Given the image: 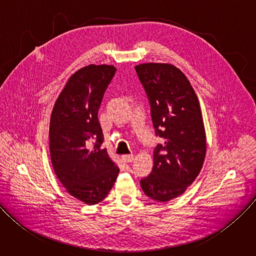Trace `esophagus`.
Instances as JSON below:
<instances>
[{
	"label": "esophagus",
	"mask_w": 256,
	"mask_h": 256,
	"mask_svg": "<svg viewBox=\"0 0 256 256\" xmlns=\"http://www.w3.org/2000/svg\"><path fill=\"white\" fill-rule=\"evenodd\" d=\"M122 161H124V162H126V163H130V162H132V161H134V156L132 154H130V155H124V156H122Z\"/></svg>",
	"instance_id": "1"
}]
</instances>
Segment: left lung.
I'll return each instance as SVG.
<instances>
[{"label": "left lung", "instance_id": "1", "mask_svg": "<svg viewBox=\"0 0 256 256\" xmlns=\"http://www.w3.org/2000/svg\"><path fill=\"white\" fill-rule=\"evenodd\" d=\"M150 103L157 136L151 174L140 179L150 198L166 202L181 196L200 172L206 151V132L196 94L179 68L168 64L136 68Z\"/></svg>", "mask_w": 256, "mask_h": 256}]
</instances>
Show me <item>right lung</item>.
Listing matches in <instances>:
<instances>
[{
	"instance_id": "add662e5",
	"label": "right lung",
	"mask_w": 256,
	"mask_h": 256,
	"mask_svg": "<svg viewBox=\"0 0 256 256\" xmlns=\"http://www.w3.org/2000/svg\"><path fill=\"white\" fill-rule=\"evenodd\" d=\"M114 66L90 64L72 75L54 106L50 151L56 177L75 198L96 204L114 184L118 167L109 158L98 110L112 80Z\"/></svg>"
}]
</instances>
